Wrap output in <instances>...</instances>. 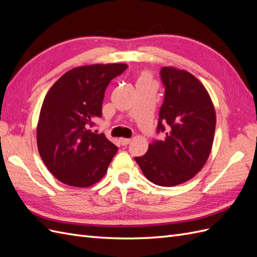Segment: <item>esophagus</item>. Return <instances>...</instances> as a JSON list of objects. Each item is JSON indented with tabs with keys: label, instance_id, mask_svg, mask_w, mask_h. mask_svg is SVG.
Returning a JSON list of instances; mask_svg holds the SVG:
<instances>
[{
	"label": "esophagus",
	"instance_id": "obj_1",
	"mask_svg": "<svg viewBox=\"0 0 257 257\" xmlns=\"http://www.w3.org/2000/svg\"><path fill=\"white\" fill-rule=\"evenodd\" d=\"M130 142H131V139H128V138H120V143H121L122 146L128 145Z\"/></svg>",
	"mask_w": 257,
	"mask_h": 257
}]
</instances>
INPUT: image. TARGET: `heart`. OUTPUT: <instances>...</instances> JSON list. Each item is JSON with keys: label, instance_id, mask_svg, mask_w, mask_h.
<instances>
[{"label": "heart", "instance_id": "b5f03b06", "mask_svg": "<svg viewBox=\"0 0 257 257\" xmlns=\"http://www.w3.org/2000/svg\"><path fill=\"white\" fill-rule=\"evenodd\" d=\"M142 82H152V81H151V77H150V75L148 74V73H144V74H142L141 78H139L138 83H142Z\"/></svg>", "mask_w": 257, "mask_h": 257}]
</instances>
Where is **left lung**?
<instances>
[{"instance_id":"8db88e82","label":"left lung","mask_w":257,"mask_h":257,"mask_svg":"<svg viewBox=\"0 0 257 257\" xmlns=\"http://www.w3.org/2000/svg\"><path fill=\"white\" fill-rule=\"evenodd\" d=\"M165 94L153 141L143 157L135 158L148 180L161 186L186 182L204 167L211 152L215 110L209 93L195 76L173 66L161 69Z\"/></svg>"}]
</instances>
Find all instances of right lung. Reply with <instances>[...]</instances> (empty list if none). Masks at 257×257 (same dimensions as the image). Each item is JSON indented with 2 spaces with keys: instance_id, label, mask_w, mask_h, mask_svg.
<instances>
[{
  "instance_id": "right-lung-1",
  "label": "right lung",
  "mask_w": 257,
  "mask_h": 257,
  "mask_svg": "<svg viewBox=\"0 0 257 257\" xmlns=\"http://www.w3.org/2000/svg\"><path fill=\"white\" fill-rule=\"evenodd\" d=\"M126 68L122 63L75 67L46 94L37 124V147L59 181L88 188L105 176L118 147L89 128L102 116L107 85Z\"/></svg>"
}]
</instances>
